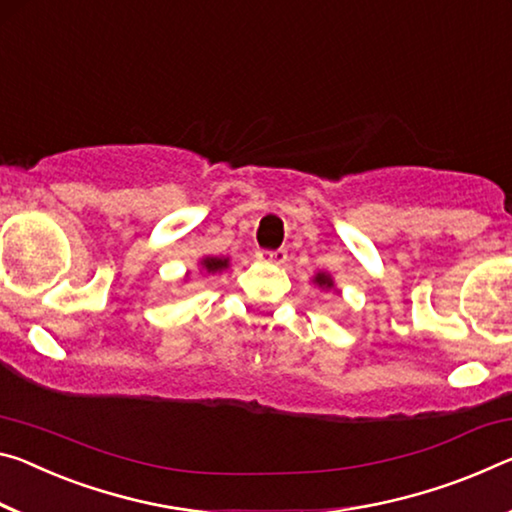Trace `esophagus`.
Returning <instances> with one entry per match:
<instances>
[{
	"label": "esophagus",
	"instance_id": "34e87169",
	"mask_svg": "<svg viewBox=\"0 0 512 512\" xmlns=\"http://www.w3.org/2000/svg\"><path fill=\"white\" fill-rule=\"evenodd\" d=\"M257 259L264 264H282L287 259V250H259Z\"/></svg>",
	"mask_w": 512,
	"mask_h": 512
}]
</instances>
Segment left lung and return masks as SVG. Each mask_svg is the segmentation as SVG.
Wrapping results in <instances>:
<instances>
[{"label": "left lung", "instance_id": "obj_1", "mask_svg": "<svg viewBox=\"0 0 512 512\" xmlns=\"http://www.w3.org/2000/svg\"><path fill=\"white\" fill-rule=\"evenodd\" d=\"M314 282H316V285H319V287H326V289H330V287H332L330 275H326V273H319V275H316Z\"/></svg>", "mask_w": 512, "mask_h": 512}]
</instances>
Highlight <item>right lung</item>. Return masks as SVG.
<instances>
[{
  "label": "right lung",
  "instance_id": "add662e5",
  "mask_svg": "<svg viewBox=\"0 0 512 512\" xmlns=\"http://www.w3.org/2000/svg\"><path fill=\"white\" fill-rule=\"evenodd\" d=\"M202 266H205L207 273H216V271H221V269H227V259L207 257V259H202Z\"/></svg>",
  "mask_w": 512,
  "mask_h": 512
}]
</instances>
